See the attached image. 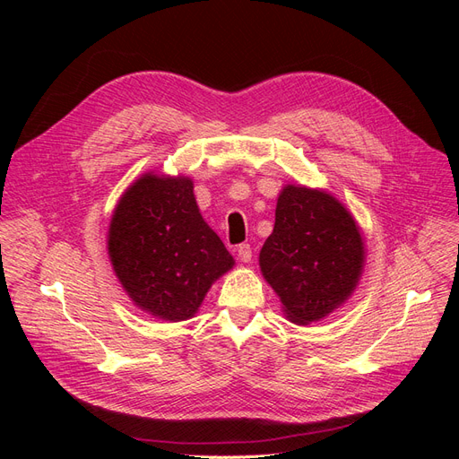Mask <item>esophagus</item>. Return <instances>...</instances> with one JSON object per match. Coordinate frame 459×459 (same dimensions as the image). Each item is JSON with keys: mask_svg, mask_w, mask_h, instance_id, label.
I'll use <instances>...</instances> for the list:
<instances>
[{"mask_svg": "<svg viewBox=\"0 0 459 459\" xmlns=\"http://www.w3.org/2000/svg\"><path fill=\"white\" fill-rule=\"evenodd\" d=\"M238 256H239V260H241V262H245V264L251 262V260H253V248H251V245H248V243L239 245V248H238Z\"/></svg>", "mask_w": 459, "mask_h": 459, "instance_id": "34e87169", "label": "esophagus"}]
</instances>
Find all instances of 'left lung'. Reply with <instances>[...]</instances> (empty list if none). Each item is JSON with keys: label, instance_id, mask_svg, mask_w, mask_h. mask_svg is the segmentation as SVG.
I'll return each instance as SVG.
<instances>
[{"label": "left lung", "instance_id": "1", "mask_svg": "<svg viewBox=\"0 0 459 459\" xmlns=\"http://www.w3.org/2000/svg\"><path fill=\"white\" fill-rule=\"evenodd\" d=\"M258 264L289 322L310 325L352 297L366 264L364 235L329 191L287 184Z\"/></svg>", "mask_w": 459, "mask_h": 459}]
</instances>
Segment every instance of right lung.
I'll return each mask as SVG.
<instances>
[{
	"label": "right lung",
	"instance_id": "1",
	"mask_svg": "<svg viewBox=\"0 0 459 459\" xmlns=\"http://www.w3.org/2000/svg\"><path fill=\"white\" fill-rule=\"evenodd\" d=\"M107 253L137 308L162 322L195 316L233 256L201 216L189 176L142 174L122 193L107 231Z\"/></svg>",
	"mask_w": 459,
	"mask_h": 459
}]
</instances>
